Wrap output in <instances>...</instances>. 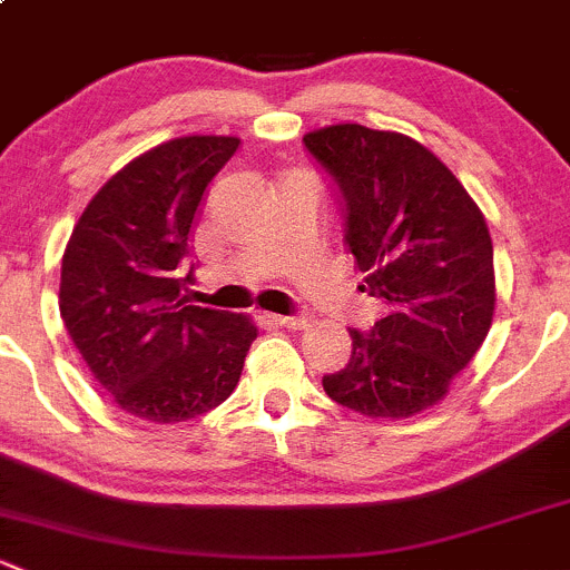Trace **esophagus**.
Instances as JSON below:
<instances>
[{"label": "esophagus", "mask_w": 570, "mask_h": 570, "mask_svg": "<svg viewBox=\"0 0 570 570\" xmlns=\"http://www.w3.org/2000/svg\"><path fill=\"white\" fill-rule=\"evenodd\" d=\"M269 320L275 322V325L281 327H289V331H303V327H308V316L305 314H295V316H269Z\"/></svg>", "instance_id": "34e87169"}]
</instances>
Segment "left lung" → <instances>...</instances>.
I'll use <instances>...</instances> for the list:
<instances>
[{
	"mask_svg": "<svg viewBox=\"0 0 570 570\" xmlns=\"http://www.w3.org/2000/svg\"><path fill=\"white\" fill-rule=\"evenodd\" d=\"M303 144L338 190L363 292L385 305L368 333L352 327L350 363L322 376V387L361 415H415L448 393L491 327L487 218L453 171L410 136L331 125Z\"/></svg>",
	"mask_w": 570,
	"mask_h": 570,
	"instance_id": "8db88e82",
	"label": "left lung"
}]
</instances>
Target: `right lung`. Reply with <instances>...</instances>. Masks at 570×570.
Returning a JSON list of instances; mask_svg holds the SVG:
<instances>
[{
	"label": "right lung",
	"instance_id": "1",
	"mask_svg": "<svg viewBox=\"0 0 570 570\" xmlns=\"http://www.w3.org/2000/svg\"><path fill=\"white\" fill-rule=\"evenodd\" d=\"M235 136H183L119 169L81 213L62 256V322L114 404L179 423L237 387L256 338L245 314L188 305L179 269L207 185Z\"/></svg>",
	"mask_w": 570,
	"mask_h": 570
}]
</instances>
